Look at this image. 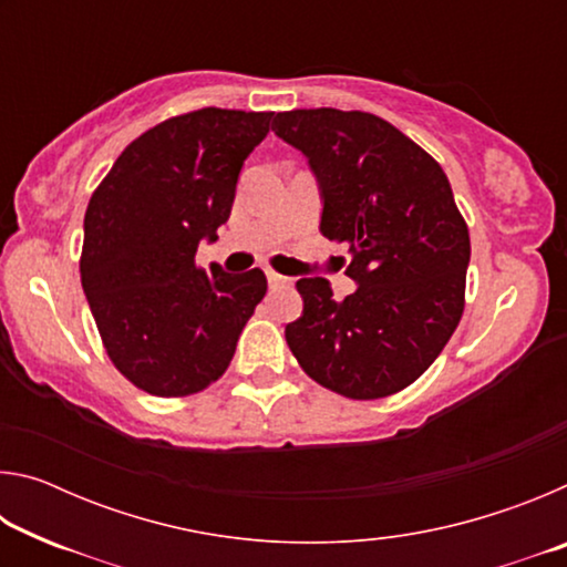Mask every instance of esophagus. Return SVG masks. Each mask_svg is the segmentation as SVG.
Segmentation results:
<instances>
[{
  "instance_id": "1",
  "label": "esophagus",
  "mask_w": 567,
  "mask_h": 567,
  "mask_svg": "<svg viewBox=\"0 0 567 567\" xmlns=\"http://www.w3.org/2000/svg\"><path fill=\"white\" fill-rule=\"evenodd\" d=\"M267 282H270V287H280V285H290L292 280H290V277L280 275V272H275V270H267Z\"/></svg>"
}]
</instances>
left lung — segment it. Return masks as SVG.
<instances>
[{
  "label": "left lung",
  "instance_id": "obj_1",
  "mask_svg": "<svg viewBox=\"0 0 567 567\" xmlns=\"http://www.w3.org/2000/svg\"><path fill=\"white\" fill-rule=\"evenodd\" d=\"M272 132L310 159L320 229L348 243L360 287L338 302L324 277H302V315L285 328L300 368L350 400L412 385L465 310L467 225L443 167L378 114L332 107L277 112Z\"/></svg>",
  "mask_w": 567,
  "mask_h": 567
}]
</instances>
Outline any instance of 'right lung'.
Instances as JSON below:
<instances>
[{
	"label": "right lung",
	"instance_id": "obj_1",
	"mask_svg": "<svg viewBox=\"0 0 567 567\" xmlns=\"http://www.w3.org/2000/svg\"><path fill=\"white\" fill-rule=\"evenodd\" d=\"M272 112L205 107L177 114L124 147L84 213L82 287L110 360L134 388L185 398L213 385L267 292L255 270L197 267L217 239L243 162Z\"/></svg>",
	"mask_w": 567,
	"mask_h": 567
}]
</instances>
